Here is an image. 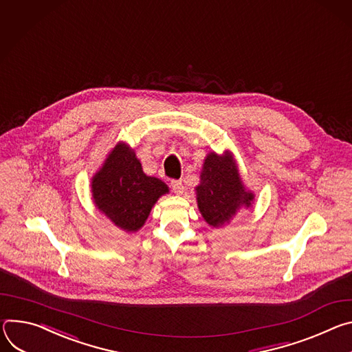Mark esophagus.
Returning <instances> with one entry per match:
<instances>
[{
  "label": "esophagus",
  "mask_w": 352,
  "mask_h": 352,
  "mask_svg": "<svg viewBox=\"0 0 352 352\" xmlns=\"http://www.w3.org/2000/svg\"><path fill=\"white\" fill-rule=\"evenodd\" d=\"M170 186H172V188H173V191H175L176 194H182L183 190H184L182 180H172V182H170Z\"/></svg>",
  "instance_id": "34e87169"
}]
</instances>
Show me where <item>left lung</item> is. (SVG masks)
Instances as JSON below:
<instances>
[{
  "instance_id": "left-lung-1",
  "label": "left lung",
  "mask_w": 352,
  "mask_h": 352,
  "mask_svg": "<svg viewBox=\"0 0 352 352\" xmlns=\"http://www.w3.org/2000/svg\"><path fill=\"white\" fill-rule=\"evenodd\" d=\"M197 204L204 219L221 226L236 214L241 206L249 207L253 194L245 191L232 155L210 153L204 162L201 183L197 186Z\"/></svg>"
}]
</instances>
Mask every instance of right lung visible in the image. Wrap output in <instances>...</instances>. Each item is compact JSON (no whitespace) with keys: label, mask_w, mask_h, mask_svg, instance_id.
<instances>
[{"label":"right lung","mask_w":352,"mask_h":352,"mask_svg":"<svg viewBox=\"0 0 352 352\" xmlns=\"http://www.w3.org/2000/svg\"><path fill=\"white\" fill-rule=\"evenodd\" d=\"M168 186L142 172L135 153L126 144H117L103 168L92 179V196L96 207L119 228L138 230L152 206Z\"/></svg>","instance_id":"obj_1"}]
</instances>
